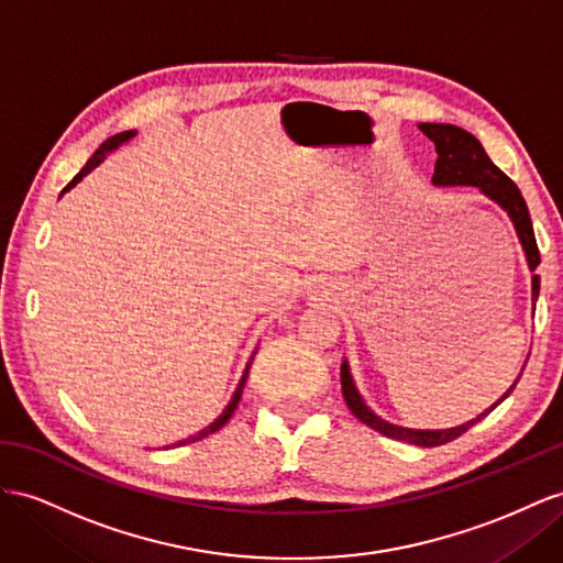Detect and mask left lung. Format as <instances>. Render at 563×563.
Returning a JSON list of instances; mask_svg holds the SVG:
<instances>
[{
    "label": "left lung",
    "instance_id": "8db88e82",
    "mask_svg": "<svg viewBox=\"0 0 563 563\" xmlns=\"http://www.w3.org/2000/svg\"><path fill=\"white\" fill-rule=\"evenodd\" d=\"M419 128L423 135H428L432 142H435L438 162H435V173H432V183L435 185H473V187H478L485 197L493 199L495 205H499L504 211L509 213V219L516 228V235L523 244L530 271H536L540 264V250L536 242V233H532L528 205H526L521 190L516 187V183L507 176V173H501L493 162H489V156L485 154L483 144L471 133H466L464 128L450 125V123H421ZM538 295H540V276H532V301H538ZM518 378H516V383H518ZM340 380H342L344 401H347L350 411L356 416L358 421L366 423L373 430L383 432L385 438H393L399 442H411L419 446H438V444H446V442L456 440L459 435H464L471 426L485 419V416L499 405V401L507 399L516 387V383H514L509 390L501 395V399H497V405L485 409L478 419H471L464 426L446 428V430H413V428H401V426L387 423L380 419V416H376L366 407V401L362 399V395H358V390L354 387L347 362H344L340 368Z\"/></svg>",
    "mask_w": 563,
    "mask_h": 563
}]
</instances>
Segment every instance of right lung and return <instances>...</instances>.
Instances as JSON below:
<instances>
[{
	"instance_id": "right-lung-1",
	"label": "right lung",
	"mask_w": 563,
	"mask_h": 563,
	"mask_svg": "<svg viewBox=\"0 0 563 563\" xmlns=\"http://www.w3.org/2000/svg\"><path fill=\"white\" fill-rule=\"evenodd\" d=\"M135 135V131H123V133H119V135H113V137H109V140H104L102 144H99V150L88 158V164H85L82 168H80V173H78V176L74 178V180H70L66 187H64V190H62V195L64 192H68L70 190V187H76L85 176H88V173L92 170V168H97L99 164H102L104 162V156L109 154V152H113V150H119L121 147V144L123 142H128V140H131ZM247 376H250V366L247 368H244V373H242V380L238 383V387H235V395H233V399H230V405L223 409V413L219 416V419H216L211 426H207L205 430H199L197 432V435H192V438H187V440H180V442H176L178 446L180 444H187V442H197V440H201V438H207V435H211V432H216V430H221L225 423H228V419H230V416H233V411L238 409V401H240V397H242V387H244V383H247Z\"/></svg>"
}]
</instances>
